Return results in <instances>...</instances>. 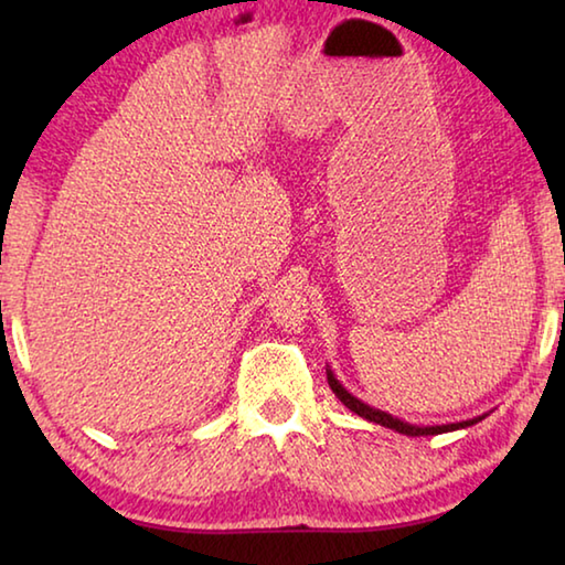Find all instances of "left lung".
<instances>
[{"label": "left lung", "mask_w": 565, "mask_h": 565, "mask_svg": "<svg viewBox=\"0 0 565 565\" xmlns=\"http://www.w3.org/2000/svg\"><path fill=\"white\" fill-rule=\"evenodd\" d=\"M327 379H329V386H331L333 394H337L341 404L347 406L349 411H353V414H359L361 418H366V420H374V424H379V426L394 428V431L404 434V436H436V434H448V431H458V428H468V426H473V424H478V420H481V418H486V416H478V418L458 420V424H444V426H416V424H408V420H401V418H396V416L386 414V411H379V408H374V406L363 404V401H361V398H356V396H351L349 391L339 384V379L333 376V371H331V369H327Z\"/></svg>", "instance_id": "8db88e82"}]
</instances>
